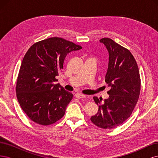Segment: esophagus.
Segmentation results:
<instances>
[{
    "instance_id": "1",
    "label": "esophagus",
    "mask_w": 158,
    "mask_h": 158,
    "mask_svg": "<svg viewBox=\"0 0 158 158\" xmlns=\"http://www.w3.org/2000/svg\"><path fill=\"white\" fill-rule=\"evenodd\" d=\"M75 96H76V98H78V99L85 98V95L82 94H79V93L76 94H75Z\"/></svg>"
}]
</instances>
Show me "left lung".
<instances>
[{"label":"left lung","mask_w":158,"mask_h":158,"mask_svg":"<svg viewBox=\"0 0 158 158\" xmlns=\"http://www.w3.org/2000/svg\"><path fill=\"white\" fill-rule=\"evenodd\" d=\"M109 53L106 82L110 87L109 96L94 99L99 107L91 117L97 127L103 129L115 128L131 116L139 98L140 78L136 62L131 52L109 38L99 40Z\"/></svg>","instance_id":"obj_1"}]
</instances>
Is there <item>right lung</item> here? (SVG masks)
I'll return each instance as SVG.
<instances>
[{"instance_id": "add662e5", "label": "right lung", "mask_w": 158, "mask_h": 158, "mask_svg": "<svg viewBox=\"0 0 158 158\" xmlns=\"http://www.w3.org/2000/svg\"><path fill=\"white\" fill-rule=\"evenodd\" d=\"M82 47L60 37H51L33 44L23 57L16 84V96L31 121L49 125L64 115L72 93L56 82L65 57Z\"/></svg>"}]
</instances>
